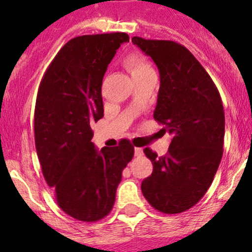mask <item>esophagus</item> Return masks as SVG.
I'll use <instances>...</instances> for the list:
<instances>
[{
	"mask_svg": "<svg viewBox=\"0 0 252 252\" xmlns=\"http://www.w3.org/2000/svg\"><path fill=\"white\" fill-rule=\"evenodd\" d=\"M134 154H135V156H141V155L144 154V151H142L141 147H135V149H134Z\"/></svg>",
	"mask_w": 252,
	"mask_h": 252,
	"instance_id": "1",
	"label": "esophagus"
}]
</instances>
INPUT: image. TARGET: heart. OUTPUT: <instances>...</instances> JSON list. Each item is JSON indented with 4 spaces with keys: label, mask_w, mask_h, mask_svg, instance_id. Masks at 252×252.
<instances>
[{
    "label": "heart",
    "mask_w": 252,
    "mask_h": 252,
    "mask_svg": "<svg viewBox=\"0 0 252 252\" xmlns=\"http://www.w3.org/2000/svg\"><path fill=\"white\" fill-rule=\"evenodd\" d=\"M123 64L126 68V70L130 73L134 80L146 74H150V73H155L150 61L141 53H130V55H128L124 60Z\"/></svg>",
    "instance_id": "heart-1"
}]
</instances>
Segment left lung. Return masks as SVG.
Segmentation results:
<instances>
[{
	"label": "left lung",
	"instance_id": "obj_1",
	"mask_svg": "<svg viewBox=\"0 0 252 252\" xmlns=\"http://www.w3.org/2000/svg\"><path fill=\"white\" fill-rule=\"evenodd\" d=\"M134 45L154 60L161 85L154 118L172 135L168 152L144 149L154 171L141 191L155 210L166 215L195 206L211 187L224 142V110L218 89L205 68L183 45L134 36Z\"/></svg>",
	"mask_w": 252,
	"mask_h": 252
}]
</instances>
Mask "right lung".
Listing matches in <instances>:
<instances>
[{"label":"right lung","instance_id":"1","mask_svg":"<svg viewBox=\"0 0 252 252\" xmlns=\"http://www.w3.org/2000/svg\"><path fill=\"white\" fill-rule=\"evenodd\" d=\"M126 32L69 40L45 72L35 105V146L42 174L61 210L83 222L105 218L113 208L122 172L134 146L97 151L91 124L103 117L102 79Z\"/></svg>","mask_w":252,"mask_h":252}]
</instances>
